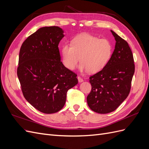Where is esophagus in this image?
I'll use <instances>...</instances> for the list:
<instances>
[{
  "instance_id": "obj_1",
  "label": "esophagus",
  "mask_w": 149,
  "mask_h": 149,
  "mask_svg": "<svg viewBox=\"0 0 149 149\" xmlns=\"http://www.w3.org/2000/svg\"><path fill=\"white\" fill-rule=\"evenodd\" d=\"M78 80L79 83H81V82L83 81V79L81 77H79V76H78Z\"/></svg>"
}]
</instances>
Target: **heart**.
Here are the masks:
<instances>
[{"mask_svg":"<svg viewBox=\"0 0 149 149\" xmlns=\"http://www.w3.org/2000/svg\"><path fill=\"white\" fill-rule=\"evenodd\" d=\"M112 50V43L107 39L79 34L72 39L71 45L65 43L61 47L62 63L68 70H74L79 61L81 72L96 73L106 66Z\"/></svg>","mask_w":149,"mask_h":149,"instance_id":"obj_1","label":"heart"}]
</instances>
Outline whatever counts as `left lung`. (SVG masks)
<instances>
[{
	"instance_id": "obj_1",
	"label": "left lung",
	"mask_w": 149,
	"mask_h": 149,
	"mask_svg": "<svg viewBox=\"0 0 149 149\" xmlns=\"http://www.w3.org/2000/svg\"><path fill=\"white\" fill-rule=\"evenodd\" d=\"M115 49L104 68L89 78L92 89L87 97L88 106L100 114L115 111L130 93L135 71L134 58L127 42L111 30Z\"/></svg>"
}]
</instances>
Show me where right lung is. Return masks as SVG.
<instances>
[{
    "label": "right lung",
    "mask_w": 149,
    "mask_h": 149,
    "mask_svg": "<svg viewBox=\"0 0 149 149\" xmlns=\"http://www.w3.org/2000/svg\"><path fill=\"white\" fill-rule=\"evenodd\" d=\"M63 33L58 26L42 27L20 49L17 76L22 93L31 106L45 114L60 111L67 91L78 82L77 75L61 61L58 45Z\"/></svg>",
    "instance_id": "1"
}]
</instances>
